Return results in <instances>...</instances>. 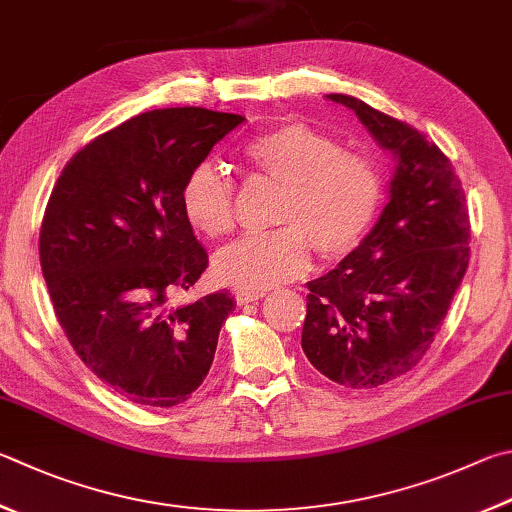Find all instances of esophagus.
Wrapping results in <instances>:
<instances>
[{
  "instance_id": "esophagus-1",
  "label": "esophagus",
  "mask_w": 512,
  "mask_h": 512,
  "mask_svg": "<svg viewBox=\"0 0 512 512\" xmlns=\"http://www.w3.org/2000/svg\"><path fill=\"white\" fill-rule=\"evenodd\" d=\"M262 297H264V291H246V288H237L235 291V300L239 306L257 302V300H262Z\"/></svg>"
}]
</instances>
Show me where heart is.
Returning <instances> with one entry per match:
<instances>
[{"label":"heart","mask_w":512,"mask_h":512,"mask_svg":"<svg viewBox=\"0 0 512 512\" xmlns=\"http://www.w3.org/2000/svg\"><path fill=\"white\" fill-rule=\"evenodd\" d=\"M246 161L284 185L277 228L232 241L215 259L221 280L246 291H266L302 275L311 248L342 257L356 248L378 217L385 181L365 154L342 150L336 138L306 123H284L246 145ZM188 224L208 237L235 226V183L212 163H199L181 185Z\"/></svg>","instance_id":"b5f03b06"}]
</instances>
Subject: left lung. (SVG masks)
Here are the masks:
<instances>
[{"label": "left lung", "mask_w": 512, "mask_h": 512, "mask_svg": "<svg viewBox=\"0 0 512 512\" xmlns=\"http://www.w3.org/2000/svg\"><path fill=\"white\" fill-rule=\"evenodd\" d=\"M356 111L394 154L389 203L342 262L309 282L302 349L347 389H374L414 369L434 342L470 262V219L448 156L403 120L353 96Z\"/></svg>", "instance_id": "1"}]
</instances>
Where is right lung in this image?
<instances>
[{
  "label": "right lung",
  "mask_w": 512,
  "mask_h": 512,
  "mask_svg": "<svg viewBox=\"0 0 512 512\" xmlns=\"http://www.w3.org/2000/svg\"><path fill=\"white\" fill-rule=\"evenodd\" d=\"M244 116L203 107L138 114L64 165L46 203L40 264L64 336L114 392L174 407L208 376L228 291L170 306L208 268L181 185Z\"/></svg>",
  "instance_id": "obj_1"
}]
</instances>
